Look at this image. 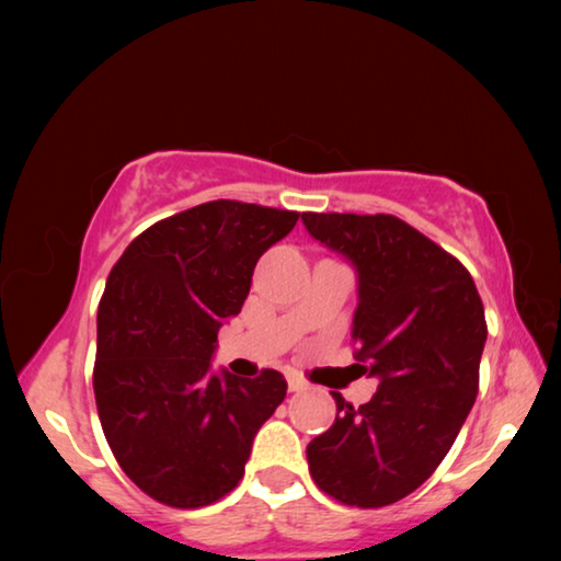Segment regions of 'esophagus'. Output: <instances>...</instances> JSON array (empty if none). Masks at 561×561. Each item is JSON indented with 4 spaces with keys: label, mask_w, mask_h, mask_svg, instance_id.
<instances>
[{
    "label": "esophagus",
    "mask_w": 561,
    "mask_h": 561,
    "mask_svg": "<svg viewBox=\"0 0 561 561\" xmlns=\"http://www.w3.org/2000/svg\"><path fill=\"white\" fill-rule=\"evenodd\" d=\"M287 383H289V391L291 393H301V391H307V388H309V383L304 381V378L297 376V374H289L287 376Z\"/></svg>",
    "instance_id": "esophagus-1"
}]
</instances>
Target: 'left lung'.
Listing matches in <instances>:
<instances>
[{
	"label": "left lung",
	"instance_id": "1",
	"mask_svg": "<svg viewBox=\"0 0 561 561\" xmlns=\"http://www.w3.org/2000/svg\"><path fill=\"white\" fill-rule=\"evenodd\" d=\"M301 222L356 267L351 339L360 374L378 378L358 408L334 391L336 421L307 445L309 472L348 507L393 505L431 478L470 413L485 309L470 272L393 215L304 213Z\"/></svg>",
	"mask_w": 561,
	"mask_h": 561
}]
</instances>
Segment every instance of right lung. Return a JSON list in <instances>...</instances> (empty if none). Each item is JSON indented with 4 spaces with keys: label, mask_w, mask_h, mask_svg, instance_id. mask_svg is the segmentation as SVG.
<instances>
[{
    "label": "right lung",
    "mask_w": 561,
    "mask_h": 561,
    "mask_svg": "<svg viewBox=\"0 0 561 561\" xmlns=\"http://www.w3.org/2000/svg\"><path fill=\"white\" fill-rule=\"evenodd\" d=\"M299 213L213 201L150 225L113 264L99 304L93 393L123 472L168 507L237 488L262 423L287 396L279 371H210L222 321L240 314L254 264Z\"/></svg>",
    "instance_id": "right-lung-1"
}]
</instances>
